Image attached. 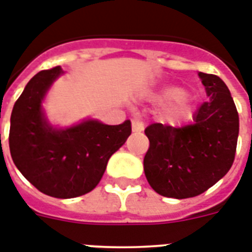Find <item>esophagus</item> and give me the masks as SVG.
Instances as JSON below:
<instances>
[{"instance_id": "34e87169", "label": "esophagus", "mask_w": 252, "mask_h": 252, "mask_svg": "<svg viewBox=\"0 0 252 252\" xmlns=\"http://www.w3.org/2000/svg\"><path fill=\"white\" fill-rule=\"evenodd\" d=\"M132 129H133V132H141V130H144V123L140 119L133 118L132 119Z\"/></svg>"}]
</instances>
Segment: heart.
Returning <instances> with one entry per match:
<instances>
[{"instance_id":"heart-1","label":"heart","mask_w":252,"mask_h":252,"mask_svg":"<svg viewBox=\"0 0 252 252\" xmlns=\"http://www.w3.org/2000/svg\"><path fill=\"white\" fill-rule=\"evenodd\" d=\"M158 98L162 102L171 103L170 107V118L174 122H182L191 116L192 104L189 98L187 96V93L184 89L178 86H167L159 93Z\"/></svg>"}]
</instances>
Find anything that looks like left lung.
Returning a JSON list of instances; mask_svg holds the SVG:
<instances>
[{"label": "left lung", "mask_w": 252, "mask_h": 252, "mask_svg": "<svg viewBox=\"0 0 252 252\" xmlns=\"http://www.w3.org/2000/svg\"><path fill=\"white\" fill-rule=\"evenodd\" d=\"M209 100L189 126L175 128L161 123L145 129L149 149L144 171L159 195L187 199L203 193L230 170L235 157L239 118L230 91L220 77L199 73Z\"/></svg>", "instance_id": "obj_1"}]
</instances>
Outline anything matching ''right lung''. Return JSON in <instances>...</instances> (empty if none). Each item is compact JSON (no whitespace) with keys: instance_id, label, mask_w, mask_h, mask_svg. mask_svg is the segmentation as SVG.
Instances as JSON below:
<instances>
[{"instance_id":"obj_1","label":"right lung","mask_w":252,"mask_h":252,"mask_svg":"<svg viewBox=\"0 0 252 252\" xmlns=\"http://www.w3.org/2000/svg\"><path fill=\"white\" fill-rule=\"evenodd\" d=\"M60 66L41 70L26 85L10 119V154L22 175L45 195L72 199L93 191L107 162L132 132L129 120L107 126L87 119L68 128H55L41 103L63 74Z\"/></svg>"}]
</instances>
